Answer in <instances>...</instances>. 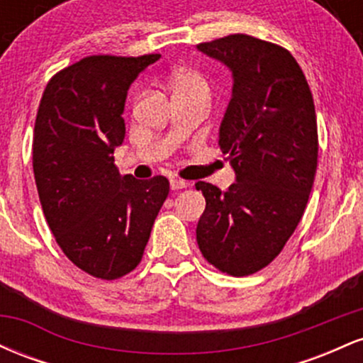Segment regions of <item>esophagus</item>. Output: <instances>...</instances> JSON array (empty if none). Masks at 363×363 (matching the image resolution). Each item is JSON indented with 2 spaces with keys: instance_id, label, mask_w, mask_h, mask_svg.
<instances>
[{
  "instance_id": "obj_1",
  "label": "esophagus",
  "mask_w": 363,
  "mask_h": 363,
  "mask_svg": "<svg viewBox=\"0 0 363 363\" xmlns=\"http://www.w3.org/2000/svg\"><path fill=\"white\" fill-rule=\"evenodd\" d=\"M184 187H187L186 181H181V179H170V189L172 191L184 189Z\"/></svg>"
}]
</instances>
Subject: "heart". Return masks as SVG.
<instances>
[{"instance_id": "b5f03b06", "label": "heart", "mask_w": 363, "mask_h": 363, "mask_svg": "<svg viewBox=\"0 0 363 363\" xmlns=\"http://www.w3.org/2000/svg\"><path fill=\"white\" fill-rule=\"evenodd\" d=\"M172 89H201L208 90V83L201 73L194 72V69H181L172 74Z\"/></svg>"}]
</instances>
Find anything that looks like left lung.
Returning a JSON list of instances; mask_svg holds the SVG:
<instances>
[{"instance_id":"1","label":"left lung","mask_w":363,"mask_h":363,"mask_svg":"<svg viewBox=\"0 0 363 363\" xmlns=\"http://www.w3.org/2000/svg\"><path fill=\"white\" fill-rule=\"evenodd\" d=\"M198 51L232 72L218 145L235 182L227 191L196 182L206 199L196 240L210 264L245 277L281 252L307 206L318 167L314 101L298 62L280 45L234 34Z\"/></svg>"}]
</instances>
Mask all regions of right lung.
Segmentation results:
<instances>
[{
	"instance_id": "right-lung-1",
	"label": "right lung",
	"mask_w": 363,
	"mask_h": 363,
	"mask_svg": "<svg viewBox=\"0 0 363 363\" xmlns=\"http://www.w3.org/2000/svg\"><path fill=\"white\" fill-rule=\"evenodd\" d=\"M160 54L90 56L45 86L34 128V176L49 228L85 273L116 280L140 264L169 181L121 176L128 90Z\"/></svg>"
}]
</instances>
